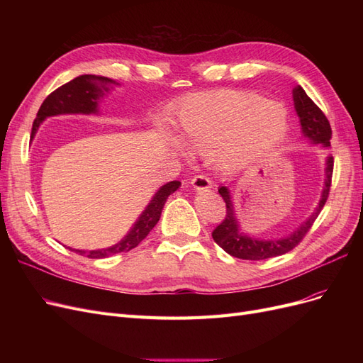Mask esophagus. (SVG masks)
I'll return each instance as SVG.
<instances>
[{"label":"esophagus","mask_w":363,"mask_h":363,"mask_svg":"<svg viewBox=\"0 0 363 363\" xmlns=\"http://www.w3.org/2000/svg\"><path fill=\"white\" fill-rule=\"evenodd\" d=\"M191 184L196 191H206V189H211L212 188V182L211 179L207 177L204 174L200 175H195V177L191 180Z\"/></svg>","instance_id":"esophagus-1"}]
</instances>
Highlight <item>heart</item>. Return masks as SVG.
<instances>
[{
	"label": "heart",
	"instance_id": "b5f03b06",
	"mask_svg": "<svg viewBox=\"0 0 363 363\" xmlns=\"http://www.w3.org/2000/svg\"><path fill=\"white\" fill-rule=\"evenodd\" d=\"M179 133L196 152L218 150L224 163H239L276 144L286 131V111L257 94L233 89L186 98L177 108Z\"/></svg>",
	"mask_w": 363,
	"mask_h": 363
}]
</instances>
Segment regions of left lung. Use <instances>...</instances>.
<instances>
[{"mask_svg": "<svg viewBox=\"0 0 363 363\" xmlns=\"http://www.w3.org/2000/svg\"><path fill=\"white\" fill-rule=\"evenodd\" d=\"M294 104L296 115L300 116L301 130L306 138H309L313 144H321L324 147H330L332 139V128L330 123H328L327 116L323 113V111L318 107L301 86H296L294 89ZM332 175H333V157L328 156L325 163V186L321 195V200L315 212L311 215L306 223H303L298 228L288 235L286 238L280 239H256L244 235L239 230L235 207L232 203V196H230L228 189L225 186H221L218 189L219 195L223 196L225 203V216L221 223L216 225V228L212 232V238L215 242L221 247L230 256L245 260H263L269 257H277L284 255L291 250H294L298 245L303 238L307 235V232L312 228L315 219L323 211V207L328 199V192H330L332 186Z\"/></svg>", "mask_w": 363, "mask_h": 363, "instance_id": "8db88e82", "label": "left lung"}]
</instances>
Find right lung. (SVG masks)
<instances>
[{"instance_id": "1", "label": "right lung", "mask_w": 363, "mask_h": 363, "mask_svg": "<svg viewBox=\"0 0 363 363\" xmlns=\"http://www.w3.org/2000/svg\"><path fill=\"white\" fill-rule=\"evenodd\" d=\"M115 83L113 80L107 79V77L100 75H80L77 79L68 82L67 84L60 86L59 89L51 92L45 100H43L39 112L36 115L35 123L31 128V138L36 135L42 121L54 116V115H63V113H96L98 100L108 92V84ZM180 182L174 180L162 188L152 196L150 204L145 207V211L138 218L135 225L130 228V232L119 240L113 247H108L104 250H92V251H82L74 250L82 256L91 257V259H103L118 255V252H127L131 248L138 247L142 240H144L148 233L151 232L155 225L159 223L162 208L167 203L168 196L179 189ZM72 250V248H71Z\"/></svg>"}]
</instances>
